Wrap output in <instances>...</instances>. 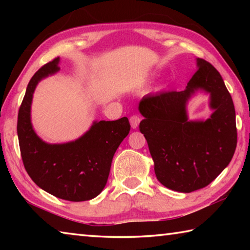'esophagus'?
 Here are the masks:
<instances>
[{"label":"esophagus","mask_w":250,"mask_h":250,"mask_svg":"<svg viewBox=\"0 0 250 250\" xmlns=\"http://www.w3.org/2000/svg\"><path fill=\"white\" fill-rule=\"evenodd\" d=\"M140 121H141V118L138 115H133L130 117V125L132 126V129H137L139 126V124H140Z\"/></svg>","instance_id":"1"}]
</instances>
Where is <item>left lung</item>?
<instances>
[{"instance_id": "8db88e82", "label": "left lung", "mask_w": 250, "mask_h": 250, "mask_svg": "<svg viewBox=\"0 0 250 250\" xmlns=\"http://www.w3.org/2000/svg\"><path fill=\"white\" fill-rule=\"evenodd\" d=\"M197 71L185 90L146 95L139 104L140 122L154 162L156 179L176 192L208 185L231 161L237 146L236 113L221 74L197 58ZM198 89L209 92L214 112L205 122H188L186 104Z\"/></svg>"}]
</instances>
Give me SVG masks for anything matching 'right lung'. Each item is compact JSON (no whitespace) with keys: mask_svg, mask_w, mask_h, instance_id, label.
<instances>
[{"mask_svg":"<svg viewBox=\"0 0 250 250\" xmlns=\"http://www.w3.org/2000/svg\"><path fill=\"white\" fill-rule=\"evenodd\" d=\"M59 58L45 64L27 84L18 116L21 155L27 174L52 195L71 202L89 201L107 184L112 158L128 135L126 117L115 121H95L76 141L48 145L35 133L31 122L34 90L42 79L59 70Z\"/></svg>","mask_w":250,"mask_h":250,"instance_id":"obj_1","label":"right lung"}]
</instances>
